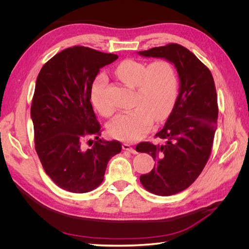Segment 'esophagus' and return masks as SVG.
Here are the masks:
<instances>
[{
    "label": "esophagus",
    "mask_w": 249,
    "mask_h": 249,
    "mask_svg": "<svg viewBox=\"0 0 249 249\" xmlns=\"http://www.w3.org/2000/svg\"><path fill=\"white\" fill-rule=\"evenodd\" d=\"M123 149L127 150V152H130L132 154H137L136 149H135L134 147H132L130 144H127V143H124V144H123Z\"/></svg>",
    "instance_id": "esophagus-1"
}]
</instances>
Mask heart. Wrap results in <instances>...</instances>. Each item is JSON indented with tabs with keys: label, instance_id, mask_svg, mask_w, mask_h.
<instances>
[{
	"label": "heart",
	"instance_id": "b5f03b06",
	"mask_svg": "<svg viewBox=\"0 0 249 249\" xmlns=\"http://www.w3.org/2000/svg\"><path fill=\"white\" fill-rule=\"evenodd\" d=\"M115 72L126 85L136 87L135 108L111 120L108 133L118 140L136 141L145 136L154 119L160 123L172 110L178 94L177 74L166 61L146 64L132 59L118 64ZM107 83V77L102 73L96 77L90 90L93 107L104 116L111 115L114 110L105 95Z\"/></svg>",
	"mask_w": 249,
	"mask_h": 249
}]
</instances>
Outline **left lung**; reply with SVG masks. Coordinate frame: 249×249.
Returning a JSON list of instances; mask_svg holds the SVG:
<instances>
[{"label": "left lung", "mask_w": 249, "mask_h": 249, "mask_svg": "<svg viewBox=\"0 0 249 249\" xmlns=\"http://www.w3.org/2000/svg\"><path fill=\"white\" fill-rule=\"evenodd\" d=\"M147 58H162L175 65L179 88L173 109L163 129L156 134L164 144L141 142L139 153L156 160L140 182L149 192L168 196L185 190L198 178L212 150L217 129L218 105L214 79L193 53L178 43L138 52Z\"/></svg>", "instance_id": "8db88e82"}]
</instances>
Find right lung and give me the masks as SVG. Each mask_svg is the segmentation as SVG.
Here are the masks:
<instances>
[{
    "label": "right lung",
    "mask_w": 249,
    "mask_h": 249,
    "mask_svg": "<svg viewBox=\"0 0 249 249\" xmlns=\"http://www.w3.org/2000/svg\"><path fill=\"white\" fill-rule=\"evenodd\" d=\"M117 58L73 47L50 59L37 77L31 106L35 149L47 175L66 191L95 189L109 160L122 152L119 141L99 138L101 125L90 102L96 74ZM91 137L97 141L86 149L82 143Z\"/></svg>",
    "instance_id": "obj_1"
}]
</instances>
